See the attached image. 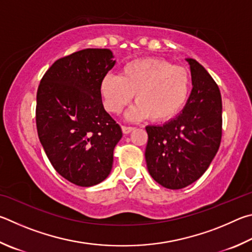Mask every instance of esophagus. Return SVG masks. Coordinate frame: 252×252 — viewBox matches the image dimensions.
<instances>
[{"label":"esophagus","instance_id":"1","mask_svg":"<svg viewBox=\"0 0 252 252\" xmlns=\"http://www.w3.org/2000/svg\"><path fill=\"white\" fill-rule=\"evenodd\" d=\"M122 130L124 134H129L130 131L134 130V127H129V126H122Z\"/></svg>","mask_w":252,"mask_h":252}]
</instances>
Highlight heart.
Segmentation results:
<instances>
[{
    "mask_svg": "<svg viewBox=\"0 0 252 252\" xmlns=\"http://www.w3.org/2000/svg\"><path fill=\"white\" fill-rule=\"evenodd\" d=\"M189 92L188 70L157 57L128 62L119 76L107 74L99 84L104 107L109 113H121L135 94L137 104L127 115L133 121L148 117L158 123L170 121L187 103Z\"/></svg>",
    "mask_w": 252,
    "mask_h": 252,
    "instance_id": "obj_1",
    "label": "heart"
}]
</instances>
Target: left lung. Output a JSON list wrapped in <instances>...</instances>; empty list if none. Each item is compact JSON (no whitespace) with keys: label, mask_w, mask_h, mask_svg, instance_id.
I'll list each match as a JSON object with an SVG mask.
<instances>
[{"label":"left lung","mask_w":252,"mask_h":252,"mask_svg":"<svg viewBox=\"0 0 252 252\" xmlns=\"http://www.w3.org/2000/svg\"><path fill=\"white\" fill-rule=\"evenodd\" d=\"M187 62L193 87L183 112L164 125L146 127L148 171L155 182L168 189H182L199 179L221 142L219 87L196 60Z\"/></svg>","instance_id":"obj_1"}]
</instances>
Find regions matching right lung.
Segmentation results:
<instances>
[{"mask_svg": "<svg viewBox=\"0 0 252 252\" xmlns=\"http://www.w3.org/2000/svg\"><path fill=\"white\" fill-rule=\"evenodd\" d=\"M114 65L112 51L86 48L54 62L37 88L39 142L57 173L81 187L107 177L123 136L99 94L101 78Z\"/></svg>", "mask_w": 252, "mask_h": 252, "instance_id": "1", "label": "right lung"}]
</instances>
